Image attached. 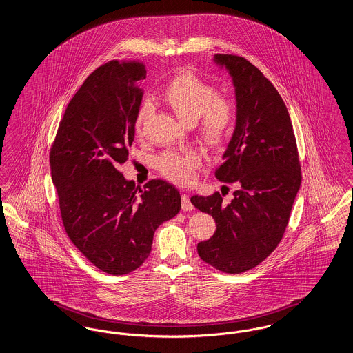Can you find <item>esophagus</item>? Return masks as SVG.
Here are the masks:
<instances>
[{
	"label": "esophagus",
	"instance_id": "obj_1",
	"mask_svg": "<svg viewBox=\"0 0 353 353\" xmlns=\"http://www.w3.org/2000/svg\"><path fill=\"white\" fill-rule=\"evenodd\" d=\"M181 208H183V210H185V212H189V210H192L194 208L188 194H183L181 196Z\"/></svg>",
	"mask_w": 353,
	"mask_h": 353
}]
</instances>
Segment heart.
<instances>
[{
  "instance_id": "b5f03b06",
  "label": "heart",
  "mask_w": 353,
  "mask_h": 353,
  "mask_svg": "<svg viewBox=\"0 0 353 353\" xmlns=\"http://www.w3.org/2000/svg\"><path fill=\"white\" fill-rule=\"evenodd\" d=\"M163 99L185 123L199 120L200 132L206 144L219 147L234 131L238 108L234 99L219 95V90L193 71L184 70L174 75L161 92ZM152 112L150 101L140 104L134 118V132L143 134V127ZM200 156L193 151H167L156 157L154 165L161 174L176 184H190L200 167Z\"/></svg>"
}]
</instances>
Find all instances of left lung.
Here are the masks:
<instances>
[{"mask_svg": "<svg viewBox=\"0 0 353 353\" xmlns=\"http://www.w3.org/2000/svg\"><path fill=\"white\" fill-rule=\"evenodd\" d=\"M216 62L233 77L238 118L214 174L236 190L229 203L219 192L190 201L217 225L213 236L199 242L200 258L222 272L241 274L282 241L302 172L292 123L274 84L243 57L217 54Z\"/></svg>", "mask_w": 353, "mask_h": 353, "instance_id": "8db88e82", "label": "left lung"}]
</instances>
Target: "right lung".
Returning a JSON list of instances; mask_svg holds the SVG:
<instances>
[{"mask_svg":"<svg viewBox=\"0 0 353 353\" xmlns=\"http://www.w3.org/2000/svg\"><path fill=\"white\" fill-rule=\"evenodd\" d=\"M145 74L139 61L97 68L68 103L51 145V177L68 238L111 275L140 268L156 229L181 209L173 185L156 179L140 189L120 170L134 143Z\"/></svg>","mask_w":353,"mask_h":353,"instance_id":"obj_1","label":"right lung"}]
</instances>
